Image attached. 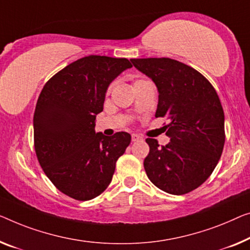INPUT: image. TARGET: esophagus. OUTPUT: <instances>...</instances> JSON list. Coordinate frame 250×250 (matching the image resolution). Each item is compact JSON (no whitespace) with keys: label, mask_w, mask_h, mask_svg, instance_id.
<instances>
[{"label":"esophagus","mask_w":250,"mask_h":250,"mask_svg":"<svg viewBox=\"0 0 250 250\" xmlns=\"http://www.w3.org/2000/svg\"><path fill=\"white\" fill-rule=\"evenodd\" d=\"M141 139H143V137L139 136V135H136V133H133V135L131 136L132 141H138V140H141Z\"/></svg>","instance_id":"obj_1"}]
</instances>
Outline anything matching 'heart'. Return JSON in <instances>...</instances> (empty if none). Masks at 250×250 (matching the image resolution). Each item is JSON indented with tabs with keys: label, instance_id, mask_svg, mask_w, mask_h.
<instances>
[{
	"label": "heart",
	"instance_id": "1",
	"mask_svg": "<svg viewBox=\"0 0 250 250\" xmlns=\"http://www.w3.org/2000/svg\"><path fill=\"white\" fill-rule=\"evenodd\" d=\"M144 81H146V80H137V81H135V83H133V85L137 84V83H139V82H144Z\"/></svg>",
	"mask_w": 250,
	"mask_h": 250
}]
</instances>
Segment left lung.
<instances>
[{
    "label": "left lung",
    "instance_id": "obj_1",
    "mask_svg": "<svg viewBox=\"0 0 250 250\" xmlns=\"http://www.w3.org/2000/svg\"><path fill=\"white\" fill-rule=\"evenodd\" d=\"M159 92L156 118L170 143L147 138L144 167L151 183L174 195L192 192L213 172L225 146V113L214 87L191 66L170 58L130 59Z\"/></svg>",
    "mask_w": 250,
    "mask_h": 250
}]
</instances>
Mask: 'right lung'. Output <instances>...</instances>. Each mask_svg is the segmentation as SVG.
Listing matches in <instances>:
<instances>
[{
    "mask_svg": "<svg viewBox=\"0 0 250 250\" xmlns=\"http://www.w3.org/2000/svg\"><path fill=\"white\" fill-rule=\"evenodd\" d=\"M132 67L126 58L91 55L59 70L44 84L33 114L38 162L57 189L78 201L99 196L131 141L126 132L95 133L111 82Z\"/></svg>",
    "mask_w": 250,
    "mask_h": 250,
    "instance_id": "right-lung-1",
    "label": "right lung"
}]
</instances>
